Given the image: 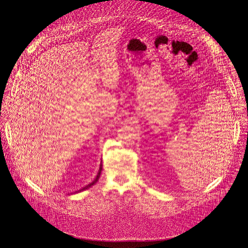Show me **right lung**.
Wrapping results in <instances>:
<instances>
[{"label": "right lung", "mask_w": 248, "mask_h": 248, "mask_svg": "<svg viewBox=\"0 0 248 248\" xmlns=\"http://www.w3.org/2000/svg\"><path fill=\"white\" fill-rule=\"evenodd\" d=\"M101 170H102V164H100V167H99V170H98V173H97V176H96V178L93 181V182H91V183H89L88 185H86L85 187H83L82 189H80V190H78V191H76L77 193L78 192H81V191H84V190H86V189H88V188H90L91 186H93L95 183H96V182L98 181V179H99V176H100V173H101Z\"/></svg>", "instance_id": "obj_1"}]
</instances>
